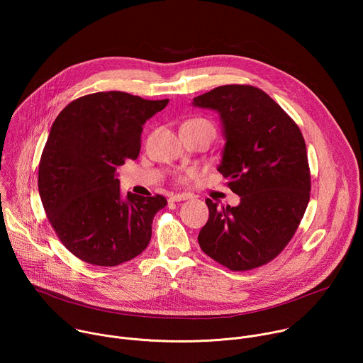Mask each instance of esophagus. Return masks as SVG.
<instances>
[{
	"label": "esophagus",
	"instance_id": "esophagus-1",
	"mask_svg": "<svg viewBox=\"0 0 363 363\" xmlns=\"http://www.w3.org/2000/svg\"><path fill=\"white\" fill-rule=\"evenodd\" d=\"M188 198H189L188 194H171V195H169V201H172V202L185 201V199H188Z\"/></svg>",
	"mask_w": 363,
	"mask_h": 363
}]
</instances>
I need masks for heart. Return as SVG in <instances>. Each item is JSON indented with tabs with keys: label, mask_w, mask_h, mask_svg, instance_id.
Returning a JSON list of instances; mask_svg holds the SVG:
<instances>
[{
	"label": "heart",
	"mask_w": 363,
	"mask_h": 363,
	"mask_svg": "<svg viewBox=\"0 0 363 363\" xmlns=\"http://www.w3.org/2000/svg\"><path fill=\"white\" fill-rule=\"evenodd\" d=\"M202 122H206V121H203V119H191V121H188V122H185V123H202ZM195 175H196V171H194V169H186V171H184L182 174L178 175L177 181H178L179 184H186L189 179L195 178Z\"/></svg>",
	"instance_id": "obj_1"
}]
</instances>
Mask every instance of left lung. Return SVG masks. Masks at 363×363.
Instances as JSON below:
<instances>
[{
    "mask_svg": "<svg viewBox=\"0 0 363 363\" xmlns=\"http://www.w3.org/2000/svg\"><path fill=\"white\" fill-rule=\"evenodd\" d=\"M192 105L218 112L225 145L218 171L240 195L237 206L206 198L210 217L198 242L233 272L260 267L294 235L310 198L303 135L263 90L227 84L194 97Z\"/></svg>",
    "mask_w": 363,
    "mask_h": 363,
    "instance_id": "1",
    "label": "left lung"
}]
</instances>
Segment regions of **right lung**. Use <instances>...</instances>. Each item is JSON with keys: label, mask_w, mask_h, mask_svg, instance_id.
Returning a JSON list of instances; mask_svg holds the SVG:
<instances>
[{"label": "right lung", "mask_w": 363, "mask_h": 363, "mask_svg": "<svg viewBox=\"0 0 363 363\" xmlns=\"http://www.w3.org/2000/svg\"><path fill=\"white\" fill-rule=\"evenodd\" d=\"M125 91H99L73 100L50 129L38 167L47 218L80 260L113 267L149 244L162 195L122 198L116 168L136 160L143 125L167 105Z\"/></svg>", "instance_id": "right-lung-1"}]
</instances>
